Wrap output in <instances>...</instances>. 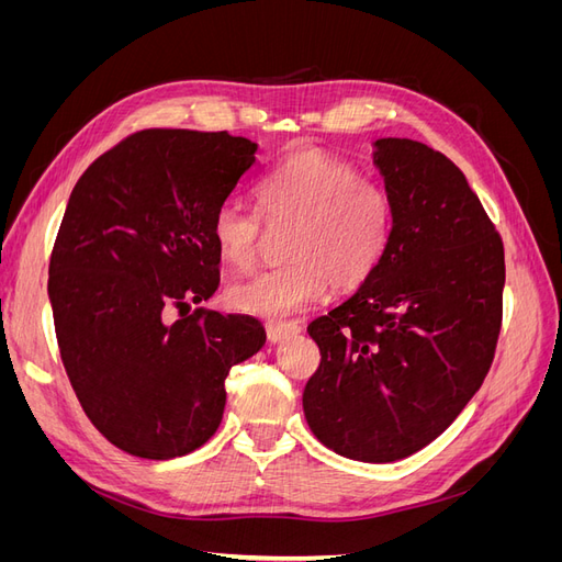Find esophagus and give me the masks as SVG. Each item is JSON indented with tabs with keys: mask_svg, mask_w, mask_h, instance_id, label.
<instances>
[{
	"mask_svg": "<svg viewBox=\"0 0 562 562\" xmlns=\"http://www.w3.org/2000/svg\"><path fill=\"white\" fill-rule=\"evenodd\" d=\"M300 333V326L293 321H279V323H267V337L269 342H285V339H291Z\"/></svg>",
	"mask_w": 562,
	"mask_h": 562,
	"instance_id": "obj_1",
	"label": "esophagus"
}]
</instances>
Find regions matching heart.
<instances>
[{"mask_svg": "<svg viewBox=\"0 0 562 562\" xmlns=\"http://www.w3.org/2000/svg\"><path fill=\"white\" fill-rule=\"evenodd\" d=\"M258 206L271 232L288 229L283 260L291 262L227 288L229 307L285 318L326 293L366 283L389 248L394 203L380 184L361 180L353 164L321 149H297L258 184ZM260 217L225 201L213 213V241L227 265L250 269L265 241Z\"/></svg>", "mask_w": 562, "mask_h": 562, "instance_id": "b5f03b06", "label": "heart"}]
</instances>
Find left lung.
<instances>
[{"label": "left lung", "mask_w": 562, "mask_h": 562, "mask_svg": "<svg viewBox=\"0 0 562 562\" xmlns=\"http://www.w3.org/2000/svg\"><path fill=\"white\" fill-rule=\"evenodd\" d=\"M372 147L394 229L372 277L310 323L321 366L302 407L323 446L386 464L429 446L481 389L502 328L504 244L446 155L407 138Z\"/></svg>", "instance_id": "obj_1"}]
</instances>
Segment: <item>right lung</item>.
<instances>
[{"instance_id":"right-lung-1","label":"right lung","mask_w":562,"mask_h":562,"mask_svg":"<svg viewBox=\"0 0 562 562\" xmlns=\"http://www.w3.org/2000/svg\"><path fill=\"white\" fill-rule=\"evenodd\" d=\"M255 151L227 131L147 128L98 157L67 201L48 265L60 359L93 427L133 457L206 443L229 370L267 339L252 316L166 318L217 291L213 213Z\"/></svg>"}]
</instances>
